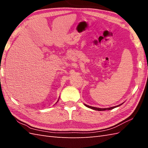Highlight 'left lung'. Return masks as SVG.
Segmentation results:
<instances>
[{
  "label": "left lung",
  "instance_id": "8db88e82",
  "mask_svg": "<svg viewBox=\"0 0 148 148\" xmlns=\"http://www.w3.org/2000/svg\"><path fill=\"white\" fill-rule=\"evenodd\" d=\"M122 104V103H121ZM120 104V105H121ZM120 105H119L118 106H119ZM85 106L86 107H88V108H89L90 109H92L93 110H96V111H105V110H111V109H114L115 108H116V107H118V106H114V107H111V108H95V107H92V106H88L86 104H85Z\"/></svg>",
  "mask_w": 148,
  "mask_h": 148
}]
</instances>
